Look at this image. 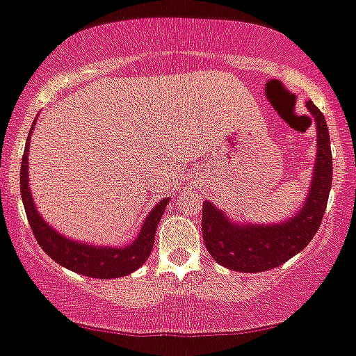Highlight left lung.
<instances>
[{
    "label": "left lung",
    "mask_w": 356,
    "mask_h": 356,
    "mask_svg": "<svg viewBox=\"0 0 356 356\" xmlns=\"http://www.w3.org/2000/svg\"><path fill=\"white\" fill-rule=\"evenodd\" d=\"M317 131V152L307 199L296 215L276 224L236 222L209 200L202 204V238L222 267L236 272H264L301 252L319 229L332 190L333 161L330 132L323 113L307 102Z\"/></svg>",
    "instance_id": "obj_1"
}]
</instances>
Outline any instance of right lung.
<instances>
[{
  "instance_id": "obj_1",
  "label": "right lung",
  "mask_w": 356,
  "mask_h": 356,
  "mask_svg": "<svg viewBox=\"0 0 356 356\" xmlns=\"http://www.w3.org/2000/svg\"><path fill=\"white\" fill-rule=\"evenodd\" d=\"M35 122L30 129L26 147H24L23 163H21V199H23L24 211L29 216L30 227L33 231V236L39 242L42 251L49 258L57 261L58 265L70 268V270L82 274L88 277H97V280H114V277H123L127 274H132L141 267L148 259L154 247V236L159 225L161 216L165 213L168 197L157 202L148 213L147 218L141 224V229L132 243L125 247L113 245H92L88 242H76L71 238L64 236L54 229L48 222L37 211L35 200L32 197L29 179V152H30V136H32Z\"/></svg>"
}]
</instances>
